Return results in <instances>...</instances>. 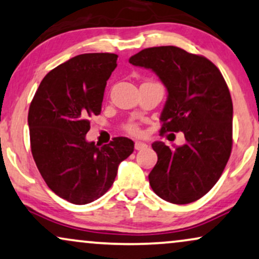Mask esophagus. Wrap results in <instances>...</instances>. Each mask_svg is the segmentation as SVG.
<instances>
[{"label":"esophagus","mask_w":259,"mask_h":259,"mask_svg":"<svg viewBox=\"0 0 259 259\" xmlns=\"http://www.w3.org/2000/svg\"><path fill=\"white\" fill-rule=\"evenodd\" d=\"M146 146H147V145H146L145 143H142V142H136V143H134V149L138 150V151L145 149Z\"/></svg>","instance_id":"1"}]
</instances>
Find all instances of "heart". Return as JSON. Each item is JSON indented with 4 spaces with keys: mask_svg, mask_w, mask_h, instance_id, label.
I'll list each match as a JSON object with an SVG mask.
<instances>
[{
    "mask_svg": "<svg viewBox=\"0 0 259 259\" xmlns=\"http://www.w3.org/2000/svg\"><path fill=\"white\" fill-rule=\"evenodd\" d=\"M125 128H126L127 132L131 133V134H134V136H137V134L140 133V127H139V125H138V123H136V122H130V123H127Z\"/></svg>",
    "mask_w": 259,
    "mask_h": 259,
    "instance_id": "heart-1",
    "label": "heart"
}]
</instances>
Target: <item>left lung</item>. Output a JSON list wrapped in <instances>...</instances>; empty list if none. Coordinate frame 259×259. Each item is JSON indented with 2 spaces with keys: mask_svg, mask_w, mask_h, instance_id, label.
Returning <instances> with one entry per match:
<instances>
[{
  "mask_svg": "<svg viewBox=\"0 0 259 259\" xmlns=\"http://www.w3.org/2000/svg\"><path fill=\"white\" fill-rule=\"evenodd\" d=\"M130 63L151 69L166 87L160 134L183 132L187 142L175 149L152 144L158 160L150 186L167 202H194L219 181L232 151L233 105L226 82L209 59L176 46L142 50Z\"/></svg>",
  "mask_w": 259,
  "mask_h": 259,
  "instance_id": "8db88e82",
  "label": "left lung"
}]
</instances>
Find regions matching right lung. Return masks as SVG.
Segmentation results:
<instances>
[{"label": "right lung", "mask_w": 259, "mask_h": 259, "mask_svg": "<svg viewBox=\"0 0 259 259\" xmlns=\"http://www.w3.org/2000/svg\"><path fill=\"white\" fill-rule=\"evenodd\" d=\"M114 53H84L44 77L28 110L33 158L53 193L73 204L106 194L117 166L134 150L125 137L97 146L88 143L89 119L99 115L107 80L116 68Z\"/></svg>", "instance_id": "1"}]
</instances>
